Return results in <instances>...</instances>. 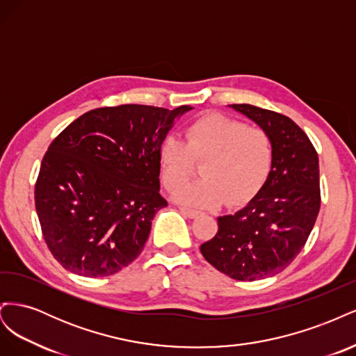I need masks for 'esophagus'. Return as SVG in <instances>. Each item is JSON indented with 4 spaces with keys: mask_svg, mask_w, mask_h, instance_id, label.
<instances>
[{
    "mask_svg": "<svg viewBox=\"0 0 356 356\" xmlns=\"http://www.w3.org/2000/svg\"><path fill=\"white\" fill-rule=\"evenodd\" d=\"M179 211H181V213H184L186 217H188V218H196L197 215L200 213L199 211H196V209H191V208H184V207H181L179 208Z\"/></svg>",
    "mask_w": 356,
    "mask_h": 356,
    "instance_id": "34e87169",
    "label": "esophagus"
}]
</instances>
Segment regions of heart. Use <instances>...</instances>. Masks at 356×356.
<instances>
[{
	"label": "heart",
	"instance_id": "obj_1",
	"mask_svg": "<svg viewBox=\"0 0 356 356\" xmlns=\"http://www.w3.org/2000/svg\"><path fill=\"white\" fill-rule=\"evenodd\" d=\"M202 179L175 196L195 207L239 204L263 186L273 163L272 139L263 129L246 127L221 114H208L193 122L184 141L169 136L160 145L161 181L168 190L181 188L193 175L195 160H202Z\"/></svg>",
	"mask_w": 356,
	"mask_h": 356
}]
</instances>
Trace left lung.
I'll return each mask as SVG.
<instances>
[{
  "mask_svg": "<svg viewBox=\"0 0 356 356\" xmlns=\"http://www.w3.org/2000/svg\"><path fill=\"white\" fill-rule=\"evenodd\" d=\"M230 106L270 136L273 163L246 207L217 218L218 232L200 252L221 273L251 282L282 272L303 250L321 207L319 160L289 117L250 104Z\"/></svg>",
  "mask_w": 356,
  "mask_h": 356,
  "instance_id": "8db88e82",
  "label": "left lung"
}]
</instances>
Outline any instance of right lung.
Segmentation results:
<instances>
[{
    "label": "right lung",
    "mask_w": 356,
    "mask_h": 356,
    "mask_svg": "<svg viewBox=\"0 0 356 356\" xmlns=\"http://www.w3.org/2000/svg\"><path fill=\"white\" fill-rule=\"evenodd\" d=\"M193 110L104 106L53 139L35 182V209L51 255L86 277L120 272L141 254L160 196L159 153L175 118Z\"/></svg>",
    "instance_id": "add662e5"
}]
</instances>
